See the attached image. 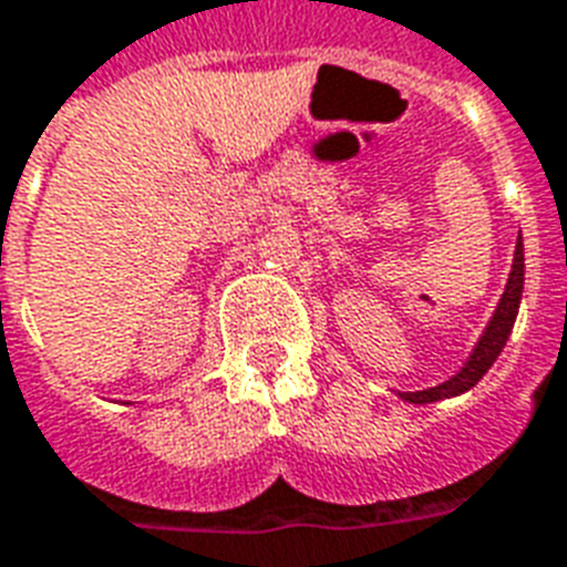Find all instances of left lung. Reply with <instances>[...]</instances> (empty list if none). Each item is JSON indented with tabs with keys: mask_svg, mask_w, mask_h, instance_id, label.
<instances>
[{
	"mask_svg": "<svg viewBox=\"0 0 567 567\" xmlns=\"http://www.w3.org/2000/svg\"><path fill=\"white\" fill-rule=\"evenodd\" d=\"M520 297H524V240L517 237L512 274H508L503 297L496 302L494 318L487 321L482 339H478V344H475L473 353H470V360L464 362V369L457 371V374H452L446 383H437V386L419 389V392H399L401 399L410 401V404H431V401L455 399V395H464L466 389H473L478 380L485 378L487 369L494 365L496 357L503 353L505 341L512 336L517 309H520Z\"/></svg>",
	"mask_w": 567,
	"mask_h": 567,
	"instance_id": "1",
	"label": "left lung"
}]
</instances>
